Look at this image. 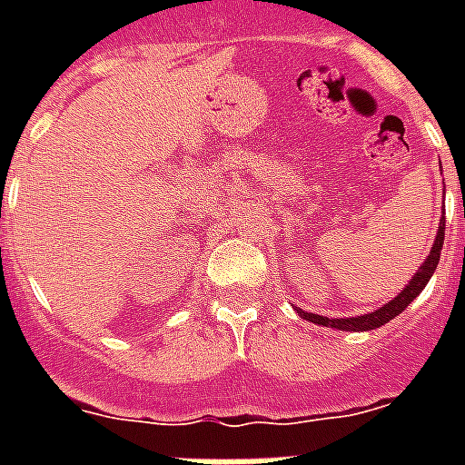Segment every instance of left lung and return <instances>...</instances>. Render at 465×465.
Instances as JSON below:
<instances>
[{
	"label": "left lung",
	"instance_id": "left-lung-1",
	"mask_svg": "<svg viewBox=\"0 0 465 465\" xmlns=\"http://www.w3.org/2000/svg\"><path fill=\"white\" fill-rule=\"evenodd\" d=\"M441 246H444V217L440 219V229H437V239L432 243V251L425 258V262L420 265V270L412 275V280L405 284L403 290L398 297H393L389 304H383L381 309L371 311V313H364V316H352V318H328V316H318V313H306V311L297 309V313L311 323L325 325V328H338V331H374V328H381L391 321V318H396L398 313H403L411 302L418 297L420 292L425 290V284L430 282V277L434 275V270L440 265V255H441Z\"/></svg>",
	"mask_w": 465,
	"mask_h": 465
}]
</instances>
